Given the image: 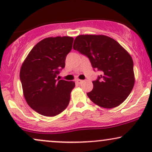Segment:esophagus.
Here are the masks:
<instances>
[{
	"label": "esophagus",
	"instance_id": "obj_1",
	"mask_svg": "<svg viewBox=\"0 0 152 152\" xmlns=\"http://www.w3.org/2000/svg\"><path fill=\"white\" fill-rule=\"evenodd\" d=\"M83 80H80V79H77V80H76V83H78V84H81V83H83Z\"/></svg>",
	"mask_w": 152,
	"mask_h": 152
}]
</instances>
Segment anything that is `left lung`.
<instances>
[{
    "label": "left lung",
    "instance_id": "1",
    "mask_svg": "<svg viewBox=\"0 0 152 152\" xmlns=\"http://www.w3.org/2000/svg\"><path fill=\"white\" fill-rule=\"evenodd\" d=\"M74 50L89 58L92 67L102 71L93 81L87 96L94 104L106 109L116 107L126 100L135 82L130 54L117 41L104 35H80Z\"/></svg>",
    "mask_w": 152,
    "mask_h": 152
}]
</instances>
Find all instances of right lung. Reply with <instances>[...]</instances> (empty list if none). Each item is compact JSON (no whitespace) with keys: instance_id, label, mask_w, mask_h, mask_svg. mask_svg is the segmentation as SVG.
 <instances>
[{"instance_id":"right-lung-1","label":"right lung","mask_w":152,"mask_h":152,"mask_svg":"<svg viewBox=\"0 0 152 152\" xmlns=\"http://www.w3.org/2000/svg\"><path fill=\"white\" fill-rule=\"evenodd\" d=\"M73 41L69 36L44 38L31 49L20 68V79L26 102L43 116H56L70 102L75 83L56 78L65 67Z\"/></svg>"}]
</instances>
